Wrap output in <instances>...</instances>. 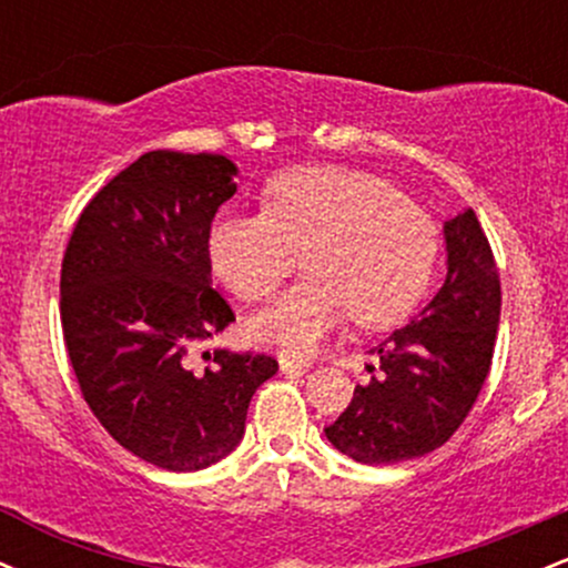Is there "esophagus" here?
<instances>
[{
    "instance_id": "34e87169",
    "label": "esophagus",
    "mask_w": 568,
    "mask_h": 568,
    "mask_svg": "<svg viewBox=\"0 0 568 568\" xmlns=\"http://www.w3.org/2000/svg\"><path fill=\"white\" fill-rule=\"evenodd\" d=\"M280 371L291 376H302L304 371H310V363L302 361V357H291V355H280Z\"/></svg>"
}]
</instances>
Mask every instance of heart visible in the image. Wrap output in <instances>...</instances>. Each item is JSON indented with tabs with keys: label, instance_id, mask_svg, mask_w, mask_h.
Wrapping results in <instances>:
<instances>
[{
	"label": "heart",
	"instance_id": "obj_1",
	"mask_svg": "<svg viewBox=\"0 0 568 568\" xmlns=\"http://www.w3.org/2000/svg\"><path fill=\"white\" fill-rule=\"evenodd\" d=\"M205 245L213 272L251 304L304 256L310 275L251 321L256 342L304 355L347 312L363 328L406 317L433 277L438 226L379 175L310 165L275 175L258 216H219Z\"/></svg>",
	"mask_w": 568,
	"mask_h": 568
}]
</instances>
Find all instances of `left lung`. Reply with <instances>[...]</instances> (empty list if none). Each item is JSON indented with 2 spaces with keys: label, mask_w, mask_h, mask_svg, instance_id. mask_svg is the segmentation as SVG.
I'll return each instance as SVG.
<instances>
[{
  "label": "left lung",
  "mask_w": 568,
  "mask_h": 568,
  "mask_svg": "<svg viewBox=\"0 0 568 568\" xmlns=\"http://www.w3.org/2000/svg\"><path fill=\"white\" fill-rule=\"evenodd\" d=\"M443 234V288L371 349L379 374L357 384L349 406L325 427V438L363 465H395L443 446L470 414L491 368L501 306L491 245L473 207L448 219Z\"/></svg>",
  "instance_id": "obj_1"
}]
</instances>
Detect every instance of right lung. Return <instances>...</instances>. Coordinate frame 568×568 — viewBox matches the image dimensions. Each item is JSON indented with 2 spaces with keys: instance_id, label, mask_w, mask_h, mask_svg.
Segmentation results:
<instances>
[{
  "instance_id": "1",
  "label": "right lung",
  "mask_w": 568,
  "mask_h": 568,
  "mask_svg": "<svg viewBox=\"0 0 568 568\" xmlns=\"http://www.w3.org/2000/svg\"><path fill=\"white\" fill-rule=\"evenodd\" d=\"M221 154L146 152L84 205L61 264L63 342L82 397L128 452L194 473L234 452L277 361L202 352L234 321L211 288L207 230L237 192Z\"/></svg>"
}]
</instances>
